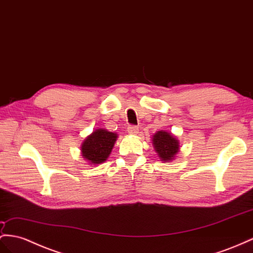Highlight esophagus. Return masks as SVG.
I'll return each instance as SVG.
<instances>
[{
    "label": "esophagus",
    "mask_w": 253,
    "mask_h": 253,
    "mask_svg": "<svg viewBox=\"0 0 253 253\" xmlns=\"http://www.w3.org/2000/svg\"><path fill=\"white\" fill-rule=\"evenodd\" d=\"M127 131L130 134H137L139 132V128L134 125H129L127 128Z\"/></svg>",
    "instance_id": "34e87169"
}]
</instances>
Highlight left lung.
I'll return each instance as SVG.
<instances>
[{"label":"left lung","mask_w":253,"mask_h":253,"mask_svg":"<svg viewBox=\"0 0 253 253\" xmlns=\"http://www.w3.org/2000/svg\"><path fill=\"white\" fill-rule=\"evenodd\" d=\"M153 144L163 161L172 160L174 158V155H176L179 150L178 141L172 134L164 130L155 133Z\"/></svg>","instance_id":"1"}]
</instances>
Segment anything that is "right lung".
<instances>
[{
	"label": "right lung",
	"instance_id": "obj_1",
	"mask_svg": "<svg viewBox=\"0 0 253 253\" xmlns=\"http://www.w3.org/2000/svg\"><path fill=\"white\" fill-rule=\"evenodd\" d=\"M118 135L106 129H97L83 142L82 156L90 164L98 165L107 160Z\"/></svg>",
	"mask_w": 253,
	"mask_h": 253
}]
</instances>
